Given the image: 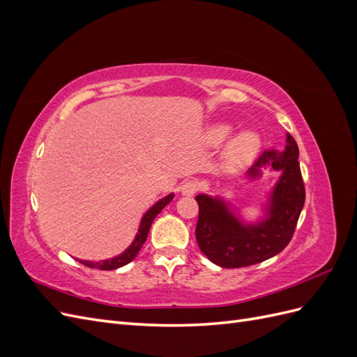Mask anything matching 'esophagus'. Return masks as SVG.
<instances>
[{
	"label": "esophagus",
	"mask_w": 357,
	"mask_h": 357,
	"mask_svg": "<svg viewBox=\"0 0 357 357\" xmlns=\"http://www.w3.org/2000/svg\"><path fill=\"white\" fill-rule=\"evenodd\" d=\"M198 189H199V183L198 181H193V180L186 181L185 185L180 188L181 195H185V197H193L198 192Z\"/></svg>",
	"instance_id": "obj_1"
}]
</instances>
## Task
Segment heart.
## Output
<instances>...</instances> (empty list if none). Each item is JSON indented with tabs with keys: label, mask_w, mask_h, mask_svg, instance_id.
<instances>
[{
	"label": "heart",
	"mask_w": 357,
	"mask_h": 357,
	"mask_svg": "<svg viewBox=\"0 0 357 357\" xmlns=\"http://www.w3.org/2000/svg\"><path fill=\"white\" fill-rule=\"evenodd\" d=\"M234 134V126L231 123L219 122L214 123L207 129V143L211 147H218L223 144L226 139L231 138ZM262 147V137L253 129H247L240 134H236L231 142L226 146L223 152V165L231 169L236 171L247 167L250 162L257 156L259 150Z\"/></svg>",
	"instance_id": "1"
}]
</instances>
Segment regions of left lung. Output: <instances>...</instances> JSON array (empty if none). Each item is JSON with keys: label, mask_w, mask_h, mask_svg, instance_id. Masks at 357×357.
<instances>
[{"label": "left lung", "mask_w": 357, "mask_h": 357, "mask_svg": "<svg viewBox=\"0 0 357 357\" xmlns=\"http://www.w3.org/2000/svg\"><path fill=\"white\" fill-rule=\"evenodd\" d=\"M298 144L286 134L283 152L266 150L247 171L245 178L256 181L264 171L280 176L261 205V214L248 219L235 202L222 195L199 193L197 241L201 252L222 268H243L261 264L278 255L289 244L305 202L301 177Z\"/></svg>", "instance_id": "left-lung-1"}]
</instances>
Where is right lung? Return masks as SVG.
Segmentation results:
<instances>
[{
    "mask_svg": "<svg viewBox=\"0 0 357 357\" xmlns=\"http://www.w3.org/2000/svg\"><path fill=\"white\" fill-rule=\"evenodd\" d=\"M172 198H174V193H168L167 197L160 198L159 201H156L152 207H150L144 214L142 220H139V226H138V232L135 234L132 243L128 245V248H125V250L117 255V256H113L110 259H104V261H83V259H75V261H79L80 264L89 266V268H96V269H101V271H112V269H117L121 266H125L128 265L129 262H132L135 256L138 255V252L142 250V247L144 244V241L147 240V235H149V231H150V226H152L153 220L156 215L164 210L165 205H168Z\"/></svg>",
    "mask_w": 357,
    "mask_h": 357,
    "instance_id": "1",
    "label": "right lung"
}]
</instances>
